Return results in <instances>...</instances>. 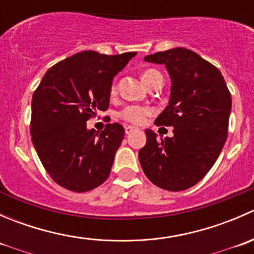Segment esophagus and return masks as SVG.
Wrapping results in <instances>:
<instances>
[{
    "label": "esophagus",
    "mask_w": 254,
    "mask_h": 254,
    "mask_svg": "<svg viewBox=\"0 0 254 254\" xmlns=\"http://www.w3.org/2000/svg\"><path fill=\"white\" fill-rule=\"evenodd\" d=\"M135 130H137L136 127H130V125H127V127H125V132H127V135H129V134H131V132H134Z\"/></svg>",
    "instance_id": "obj_1"
}]
</instances>
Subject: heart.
Returning <instances> with one entry per match:
<instances>
[{
  "label": "heart",
  "instance_id": "obj_1",
  "mask_svg": "<svg viewBox=\"0 0 254 254\" xmlns=\"http://www.w3.org/2000/svg\"><path fill=\"white\" fill-rule=\"evenodd\" d=\"M141 78L143 83L147 87H150L153 82L162 78V75H161L157 70H155V68H147V70H145L142 72ZM115 94H117V86H115V84H112L111 96H115ZM151 113L152 112H151V109L147 108V107L129 106L119 113V117L122 118V119L127 120V122L131 123V124L140 125L142 124V123H145L146 118H147L148 115H151Z\"/></svg>",
  "mask_w": 254,
  "mask_h": 254
}]
</instances>
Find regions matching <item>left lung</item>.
<instances>
[{
  "mask_svg": "<svg viewBox=\"0 0 254 254\" xmlns=\"http://www.w3.org/2000/svg\"><path fill=\"white\" fill-rule=\"evenodd\" d=\"M145 61L163 64L170 73V102L155 124L175 129L165 139L146 129L140 163L155 186L186 190L205 177L224 147L231 93L217 67L188 49L158 51Z\"/></svg>",
  "mask_w": 254,
  "mask_h": 254,
  "instance_id": "8db88e82",
  "label": "left lung"
}]
</instances>
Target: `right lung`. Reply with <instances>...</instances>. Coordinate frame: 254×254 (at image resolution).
Instances as JSON below:
<instances>
[{
	"mask_svg": "<svg viewBox=\"0 0 254 254\" xmlns=\"http://www.w3.org/2000/svg\"><path fill=\"white\" fill-rule=\"evenodd\" d=\"M135 55L81 51L51 66L33 93V145L63 188L83 193L108 178L125 130L113 123L98 134L86 122L108 109L113 78Z\"/></svg>",
	"mask_w": 254,
	"mask_h": 254,
	"instance_id": "add662e5",
	"label": "right lung"
}]
</instances>
